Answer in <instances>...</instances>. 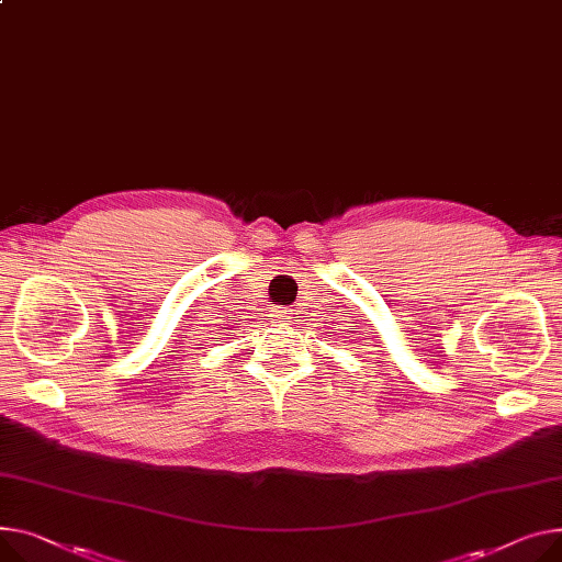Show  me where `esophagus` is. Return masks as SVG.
<instances>
[{
	"mask_svg": "<svg viewBox=\"0 0 562 562\" xmlns=\"http://www.w3.org/2000/svg\"><path fill=\"white\" fill-rule=\"evenodd\" d=\"M271 316H273L276 321H280V323H286V321H291V312H289V310H284V307H276Z\"/></svg>",
	"mask_w": 562,
	"mask_h": 562,
	"instance_id": "esophagus-1",
	"label": "esophagus"
}]
</instances>
